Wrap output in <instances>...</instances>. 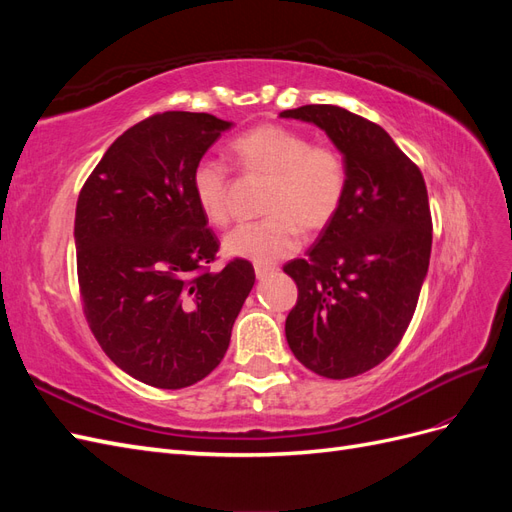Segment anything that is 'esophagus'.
Instances as JSON below:
<instances>
[{
	"mask_svg": "<svg viewBox=\"0 0 512 512\" xmlns=\"http://www.w3.org/2000/svg\"><path fill=\"white\" fill-rule=\"evenodd\" d=\"M254 271H256V277H258V280H267V277H269L271 273H275V271H277V267H271V265H256V267H254Z\"/></svg>",
	"mask_w": 512,
	"mask_h": 512,
	"instance_id": "obj_1",
	"label": "esophagus"
}]
</instances>
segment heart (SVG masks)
Here are the masks:
<instances>
[{"label": "heart", "instance_id": "obj_1", "mask_svg": "<svg viewBox=\"0 0 512 512\" xmlns=\"http://www.w3.org/2000/svg\"><path fill=\"white\" fill-rule=\"evenodd\" d=\"M241 173L269 177L262 196L267 218L245 222L224 241L230 256L275 262L299 247L301 228L316 232L342 207L348 190L344 153L333 145L277 123H262L228 145ZM192 190L205 218L215 226L232 220V177L218 160H200L192 173Z\"/></svg>", "mask_w": 512, "mask_h": 512}]
</instances>
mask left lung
<instances>
[{"label": "left lung", "mask_w": 512, "mask_h": 512, "mask_svg": "<svg viewBox=\"0 0 512 512\" xmlns=\"http://www.w3.org/2000/svg\"><path fill=\"white\" fill-rule=\"evenodd\" d=\"M280 117L316 123L348 166L337 215L305 258L284 265L299 288L286 339L314 374L354 378L399 346L414 316L431 256L425 179L378 123L342 106L307 104Z\"/></svg>", "instance_id": "obj_1"}]
</instances>
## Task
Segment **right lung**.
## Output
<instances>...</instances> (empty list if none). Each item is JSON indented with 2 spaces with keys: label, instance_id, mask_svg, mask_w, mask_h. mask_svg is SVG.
Instances as JSON below:
<instances>
[{
  "label": "right lung",
  "instance_id": "right-lung-1",
  "mask_svg": "<svg viewBox=\"0 0 512 512\" xmlns=\"http://www.w3.org/2000/svg\"><path fill=\"white\" fill-rule=\"evenodd\" d=\"M230 128L166 111L123 132L76 200V273L91 333L119 369L185 389L220 365L254 286L250 260L211 262L220 241L192 190L194 166Z\"/></svg>",
  "mask_w": 512,
  "mask_h": 512
}]
</instances>
